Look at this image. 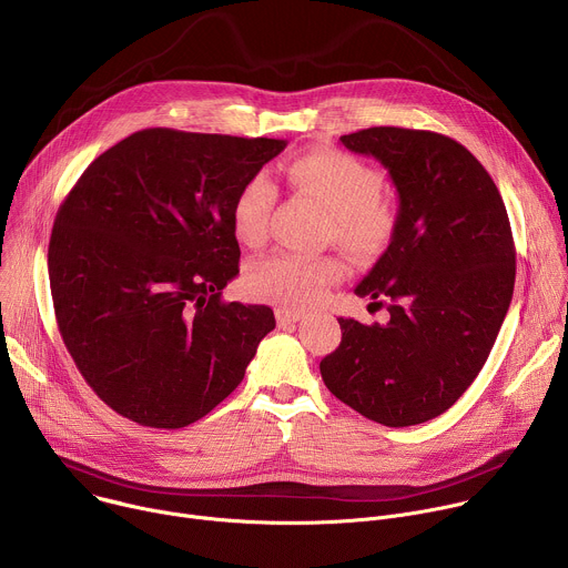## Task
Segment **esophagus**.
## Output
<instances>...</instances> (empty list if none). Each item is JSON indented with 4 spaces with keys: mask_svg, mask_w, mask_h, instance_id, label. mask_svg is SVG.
I'll list each match as a JSON object with an SVG mask.
<instances>
[{
    "mask_svg": "<svg viewBox=\"0 0 568 568\" xmlns=\"http://www.w3.org/2000/svg\"><path fill=\"white\" fill-rule=\"evenodd\" d=\"M303 318V312H296V310H285V307H281V310H276V321H278V326H292V323H296V321H301Z\"/></svg>",
    "mask_w": 568,
    "mask_h": 568,
    "instance_id": "34e87169",
    "label": "esophagus"
}]
</instances>
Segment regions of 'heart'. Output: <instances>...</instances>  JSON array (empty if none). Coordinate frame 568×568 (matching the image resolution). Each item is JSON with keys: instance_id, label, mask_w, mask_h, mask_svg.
<instances>
[{"instance_id": "1", "label": "heart", "mask_w": 568, "mask_h": 568, "mask_svg": "<svg viewBox=\"0 0 568 568\" xmlns=\"http://www.w3.org/2000/svg\"><path fill=\"white\" fill-rule=\"evenodd\" d=\"M292 184L314 195L331 213L328 235L337 247L359 261H375L393 245L399 215L382 195L384 178L355 154L314 150L294 159ZM278 189L267 173L252 175L233 197L231 224L242 245L258 247L267 240ZM342 263L331 256L274 252L247 270L250 290L272 303L301 307L318 301L342 278Z\"/></svg>"}]
</instances>
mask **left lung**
<instances>
[{
    "label": "left lung",
    "mask_w": 568,
    "mask_h": 568,
    "mask_svg": "<svg viewBox=\"0 0 568 568\" xmlns=\"http://www.w3.org/2000/svg\"><path fill=\"white\" fill-rule=\"evenodd\" d=\"M339 141L388 171L399 224L355 287L386 305V321L339 318L342 344L321 377L368 420L420 425L467 390L497 342L515 290L510 220L488 171L445 134L368 128Z\"/></svg>",
    "instance_id": "1"
}]
</instances>
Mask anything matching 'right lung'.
<instances>
[{"instance_id":"add662e5","label":"right lung","mask_w":568,"mask_h":568,"mask_svg":"<svg viewBox=\"0 0 568 568\" xmlns=\"http://www.w3.org/2000/svg\"><path fill=\"white\" fill-rule=\"evenodd\" d=\"M285 139L150 128L80 175L58 209L49 281L62 342L110 409L180 429L242 382L274 331L267 305L224 303L237 276V189Z\"/></svg>"}]
</instances>
